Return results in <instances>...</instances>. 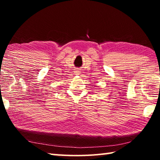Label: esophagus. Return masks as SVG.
<instances>
[{
  "label": "esophagus",
  "mask_w": 160,
  "mask_h": 160,
  "mask_svg": "<svg viewBox=\"0 0 160 160\" xmlns=\"http://www.w3.org/2000/svg\"><path fill=\"white\" fill-rule=\"evenodd\" d=\"M77 72H78V74H80V73H79V72H80V71H78Z\"/></svg>",
  "instance_id": "34e87169"
}]
</instances>
